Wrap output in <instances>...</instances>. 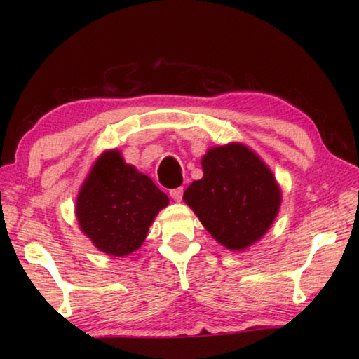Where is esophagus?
I'll return each mask as SVG.
<instances>
[{
  "label": "esophagus",
  "instance_id": "esophagus-1",
  "mask_svg": "<svg viewBox=\"0 0 359 359\" xmlns=\"http://www.w3.org/2000/svg\"><path fill=\"white\" fill-rule=\"evenodd\" d=\"M169 194H171V198L174 199V201H180L182 196H184V187L172 188V190H169Z\"/></svg>",
  "mask_w": 359,
  "mask_h": 359
}]
</instances>
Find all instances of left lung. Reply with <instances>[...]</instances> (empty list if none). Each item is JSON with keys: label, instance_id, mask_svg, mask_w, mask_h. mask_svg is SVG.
<instances>
[{"label": "left lung", "instance_id": "1", "mask_svg": "<svg viewBox=\"0 0 359 359\" xmlns=\"http://www.w3.org/2000/svg\"><path fill=\"white\" fill-rule=\"evenodd\" d=\"M204 177L184 193L212 238L231 250H244L277 217L280 188L263 161L242 144L215 147L203 158Z\"/></svg>", "mask_w": 359, "mask_h": 359}]
</instances>
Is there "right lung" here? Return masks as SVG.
I'll use <instances>...</instances> for the list:
<instances>
[{
  "instance_id": "1",
  "label": "right lung",
  "mask_w": 359,
  "mask_h": 359,
  "mask_svg": "<svg viewBox=\"0 0 359 359\" xmlns=\"http://www.w3.org/2000/svg\"><path fill=\"white\" fill-rule=\"evenodd\" d=\"M168 203L154 180L112 150L95 163L77 196L76 214L82 231L101 252L125 257L141 247L158 210Z\"/></svg>"
}]
</instances>
